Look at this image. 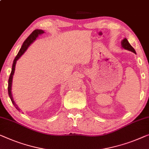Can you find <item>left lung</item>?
I'll return each mask as SVG.
<instances>
[{
    "mask_svg": "<svg viewBox=\"0 0 149 149\" xmlns=\"http://www.w3.org/2000/svg\"><path fill=\"white\" fill-rule=\"evenodd\" d=\"M121 45H122V47L124 49H127V50H129V51H130V52H134V53L135 54H136L135 49L132 48V46L130 44V43L128 42V40H127L126 38H124L122 40Z\"/></svg>",
    "mask_w": 149,
    "mask_h": 149,
    "instance_id": "obj_1",
    "label": "left lung"
}]
</instances>
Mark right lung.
<instances>
[{"label":"right lung","mask_w":149,"mask_h":149,"mask_svg":"<svg viewBox=\"0 0 149 149\" xmlns=\"http://www.w3.org/2000/svg\"><path fill=\"white\" fill-rule=\"evenodd\" d=\"M44 33H45L44 31V30H42V29H36V30H34V31L32 32L31 34H30L29 37H28L26 39V40H25V42H23V44L22 45V46H21L20 50L19 51L18 54H17V55L16 56L15 58V60H13V63L11 72H10L9 79H8V95H9V97L10 99V100H11V101H12L13 104L14 105V106L15 107V108L17 109V110L19 111H21V109L18 107V105L16 104L15 102V101L13 100V95H12V91H11L13 78L15 70V65H16L17 61L19 58H20V57L21 56H22L23 54L25 52V51H26L27 48H29V46L32 44V43L34 42V41L36 40V38H37L39 36L42 35V34Z\"/></svg>","instance_id":"obj_1"}]
</instances>
